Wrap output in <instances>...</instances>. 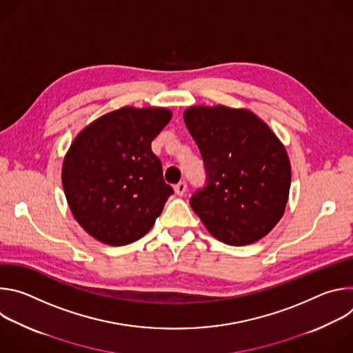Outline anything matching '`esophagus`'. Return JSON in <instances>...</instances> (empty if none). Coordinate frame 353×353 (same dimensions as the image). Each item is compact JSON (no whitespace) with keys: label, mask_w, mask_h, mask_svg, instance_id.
<instances>
[{"label":"esophagus","mask_w":353,"mask_h":353,"mask_svg":"<svg viewBox=\"0 0 353 353\" xmlns=\"http://www.w3.org/2000/svg\"><path fill=\"white\" fill-rule=\"evenodd\" d=\"M174 191L177 195H183L187 191V183L185 181H180L174 185Z\"/></svg>","instance_id":"obj_1"}]
</instances>
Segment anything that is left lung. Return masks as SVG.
<instances>
[{
  "instance_id": "left-lung-1",
  "label": "left lung",
  "mask_w": 353,
  "mask_h": 353,
  "mask_svg": "<svg viewBox=\"0 0 353 353\" xmlns=\"http://www.w3.org/2000/svg\"><path fill=\"white\" fill-rule=\"evenodd\" d=\"M185 125L203 157L207 185L190 205L210 233L230 245L251 244L279 222L290 188L285 146L254 113L194 106Z\"/></svg>"
}]
</instances>
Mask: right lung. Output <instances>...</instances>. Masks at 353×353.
<instances>
[{
  "mask_svg": "<svg viewBox=\"0 0 353 353\" xmlns=\"http://www.w3.org/2000/svg\"><path fill=\"white\" fill-rule=\"evenodd\" d=\"M170 119L163 108H121L94 120L71 143L64 192L74 218L96 240L134 243L162 214L173 188L150 143Z\"/></svg>",
  "mask_w": 353,
  "mask_h": 353,
  "instance_id": "right-lung-1",
  "label": "right lung"
}]
</instances>
